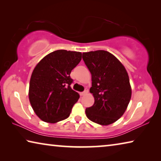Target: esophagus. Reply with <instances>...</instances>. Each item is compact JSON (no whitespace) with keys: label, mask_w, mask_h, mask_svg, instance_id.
Listing matches in <instances>:
<instances>
[{"label":"esophagus","mask_w":161,"mask_h":161,"mask_svg":"<svg viewBox=\"0 0 161 161\" xmlns=\"http://www.w3.org/2000/svg\"><path fill=\"white\" fill-rule=\"evenodd\" d=\"M87 93H88V90H84V92H81V93H80V96H84V95L86 94Z\"/></svg>","instance_id":"1"}]
</instances>
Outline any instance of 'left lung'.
Instances as JSON below:
<instances>
[{
  "mask_svg": "<svg viewBox=\"0 0 161 161\" xmlns=\"http://www.w3.org/2000/svg\"><path fill=\"white\" fill-rule=\"evenodd\" d=\"M82 59L92 74L89 92L94 103L86 108V115L94 123L107 126L121 118L131 97L126 69L112 54L105 50L83 53Z\"/></svg>",
  "mask_w": 161,
  "mask_h": 161,
  "instance_id": "obj_1",
  "label": "left lung"
}]
</instances>
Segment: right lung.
Returning <instances> with one entry per match:
<instances>
[{
    "instance_id": "right-lung-1",
    "label": "right lung",
    "mask_w": 161,
    "mask_h": 161,
    "mask_svg": "<svg viewBox=\"0 0 161 161\" xmlns=\"http://www.w3.org/2000/svg\"><path fill=\"white\" fill-rule=\"evenodd\" d=\"M80 52L59 50L40 61L32 73L29 99L36 115L47 123L69 117L80 94L71 88L72 70L80 63Z\"/></svg>"
}]
</instances>
